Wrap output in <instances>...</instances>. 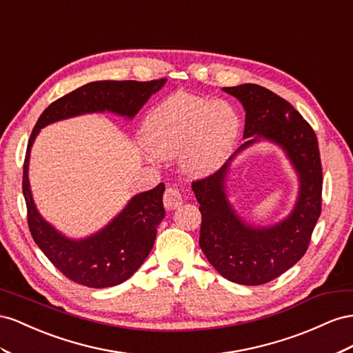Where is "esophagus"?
I'll use <instances>...</instances> for the list:
<instances>
[{
	"instance_id": "34e87169",
	"label": "esophagus",
	"mask_w": 353,
	"mask_h": 353,
	"mask_svg": "<svg viewBox=\"0 0 353 353\" xmlns=\"http://www.w3.org/2000/svg\"><path fill=\"white\" fill-rule=\"evenodd\" d=\"M183 203L182 192L176 188H167L164 192V205L167 210H176Z\"/></svg>"
}]
</instances>
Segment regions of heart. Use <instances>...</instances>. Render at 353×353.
Segmentation results:
<instances>
[{
	"label": "heart",
	"instance_id": "obj_1",
	"mask_svg": "<svg viewBox=\"0 0 353 353\" xmlns=\"http://www.w3.org/2000/svg\"><path fill=\"white\" fill-rule=\"evenodd\" d=\"M239 117L226 102L179 93L145 117V143L158 158L180 155L190 177H205L223 164L239 134Z\"/></svg>",
	"mask_w": 353,
	"mask_h": 353
}]
</instances>
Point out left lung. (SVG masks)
I'll use <instances>...</instances> for the list:
<instances>
[{"instance_id":"obj_1","label":"left lung","mask_w":353,"mask_h":353,"mask_svg":"<svg viewBox=\"0 0 353 353\" xmlns=\"http://www.w3.org/2000/svg\"><path fill=\"white\" fill-rule=\"evenodd\" d=\"M245 109L247 142L214 174L195 180L199 203V247L219 274L243 285H260L283 275L305 256L321 214L322 167L316 134L287 100L257 84L223 87ZM260 138L283 147L299 176L294 211L279 224L253 227L228 203L225 177L230 161Z\"/></svg>"}]
</instances>
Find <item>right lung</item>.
Returning <instances> with one entry per match:
<instances>
[{"label":"right lung","instance_id":"1","mask_svg":"<svg viewBox=\"0 0 353 353\" xmlns=\"http://www.w3.org/2000/svg\"><path fill=\"white\" fill-rule=\"evenodd\" d=\"M165 81V78H161L154 81L88 83L50 105L38 118L29 137L22 183L29 230L47 259L77 284L90 288L114 287L124 283L142 266L154 247L157 228L165 216L163 205L165 186L159 183L134 195L99 232L83 239H70L46 221L35 207L28 177L34 140L43 127L83 114L108 110L132 119Z\"/></svg>","mask_w":353,"mask_h":353}]
</instances>
